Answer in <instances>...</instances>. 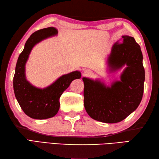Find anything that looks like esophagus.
<instances>
[{"label":"esophagus","mask_w":159,"mask_h":159,"mask_svg":"<svg viewBox=\"0 0 159 159\" xmlns=\"http://www.w3.org/2000/svg\"><path fill=\"white\" fill-rule=\"evenodd\" d=\"M89 74H90L89 72H87V71H85V75H89Z\"/></svg>","instance_id":"obj_1"}]
</instances>
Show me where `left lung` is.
<instances>
[{
  "label": "left lung",
  "mask_w": 159,
  "mask_h": 159,
  "mask_svg": "<svg viewBox=\"0 0 159 159\" xmlns=\"http://www.w3.org/2000/svg\"><path fill=\"white\" fill-rule=\"evenodd\" d=\"M110 72L126 66L120 80L107 86L100 80L83 77L84 106L92 119L101 122H120L135 111L142 99L145 70L140 46L134 38L123 35L108 57Z\"/></svg>",
  "instance_id": "1"
}]
</instances>
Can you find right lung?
Listing matches in <instances>:
<instances>
[{"label": "right lung", "instance_id": "1", "mask_svg": "<svg viewBox=\"0 0 159 159\" xmlns=\"http://www.w3.org/2000/svg\"><path fill=\"white\" fill-rule=\"evenodd\" d=\"M57 30L48 27L35 31L26 42L17 61L13 76V90L20 107L29 117L36 120L52 117L58 113L59 98L72 80L80 79L81 73L74 71L60 76L55 82L43 89L32 85L26 79L25 65L32 48L42 40L57 34Z\"/></svg>", "mask_w": 159, "mask_h": 159}]
</instances>
